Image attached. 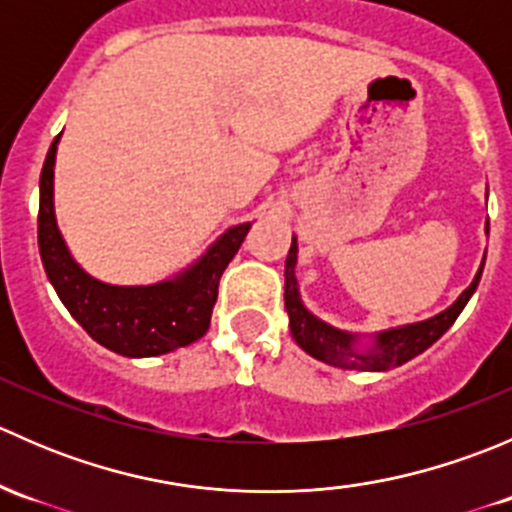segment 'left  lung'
I'll return each mask as SVG.
<instances>
[{
  "label": "left lung",
  "instance_id": "left-lung-1",
  "mask_svg": "<svg viewBox=\"0 0 512 512\" xmlns=\"http://www.w3.org/2000/svg\"><path fill=\"white\" fill-rule=\"evenodd\" d=\"M485 230H488V225H485ZM294 265H297V240L292 237V247H289V255L285 262V307L289 314V332H292L294 342H297L309 356L324 361V364L339 366V369L386 371L394 369V366L406 364L409 359L426 352L436 339H441L443 334L448 332V327L456 322L458 314H461L463 307L468 304L471 294L476 292L485 257L476 280L471 282V287H468L446 312L436 314V317L426 319V322L406 324V327H396L389 329V332L376 334L374 344H371L369 349H356V334L329 327L327 322H322V319L314 317L312 312H307V307H304L302 299H299Z\"/></svg>",
  "mask_w": 512,
  "mask_h": 512
}]
</instances>
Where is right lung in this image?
I'll return each mask as SVG.
<instances>
[{
  "instance_id": "obj_1",
  "label": "right lung",
  "mask_w": 512,
  "mask_h": 512,
  "mask_svg": "<svg viewBox=\"0 0 512 512\" xmlns=\"http://www.w3.org/2000/svg\"><path fill=\"white\" fill-rule=\"evenodd\" d=\"M56 143L39 178V255L56 294L71 317L111 352L141 359L198 342L210 327L225 267L240 250L252 223L230 227L190 270L146 287H116L86 275L69 255L54 218Z\"/></svg>"
}]
</instances>
